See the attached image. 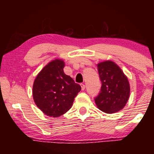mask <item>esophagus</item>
<instances>
[{
    "label": "esophagus",
    "instance_id": "esophagus-1",
    "mask_svg": "<svg viewBox=\"0 0 154 154\" xmlns=\"http://www.w3.org/2000/svg\"><path fill=\"white\" fill-rule=\"evenodd\" d=\"M80 86H81V88H82V91H84V90L85 89V85L83 83H81Z\"/></svg>",
    "mask_w": 154,
    "mask_h": 154
}]
</instances>
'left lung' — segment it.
<instances>
[{
  "instance_id": "1",
  "label": "left lung",
  "mask_w": 154,
  "mask_h": 154,
  "mask_svg": "<svg viewBox=\"0 0 154 154\" xmlns=\"http://www.w3.org/2000/svg\"><path fill=\"white\" fill-rule=\"evenodd\" d=\"M97 67L102 84L100 93L94 99L97 107L107 114L121 111L130 97L128 77L112 61H102Z\"/></svg>"
}]
</instances>
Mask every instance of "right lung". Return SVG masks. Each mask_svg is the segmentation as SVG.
<instances>
[{
  "mask_svg": "<svg viewBox=\"0 0 154 154\" xmlns=\"http://www.w3.org/2000/svg\"><path fill=\"white\" fill-rule=\"evenodd\" d=\"M62 59L53 60L37 75L32 86L36 106L45 115L59 117L71 109L80 85L63 72Z\"/></svg>",
  "mask_w": 154,
  "mask_h": 154,
  "instance_id": "1",
  "label": "right lung"
}]
</instances>
